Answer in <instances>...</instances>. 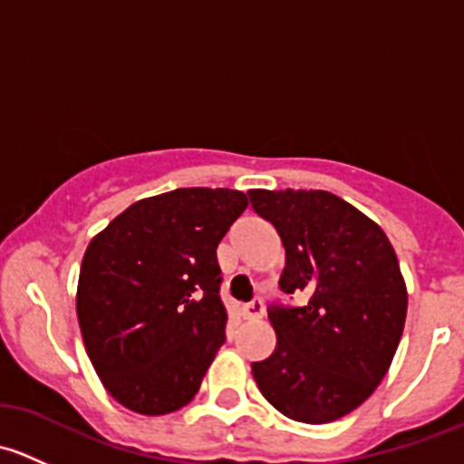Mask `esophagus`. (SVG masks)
<instances>
[{
	"label": "esophagus",
	"instance_id": "esophagus-1",
	"mask_svg": "<svg viewBox=\"0 0 464 464\" xmlns=\"http://www.w3.org/2000/svg\"><path fill=\"white\" fill-rule=\"evenodd\" d=\"M265 314V303H262V298H254L251 303H246L245 307H242V316L245 319H260V316Z\"/></svg>",
	"mask_w": 464,
	"mask_h": 464
}]
</instances>
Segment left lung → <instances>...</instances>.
<instances>
[{"mask_svg":"<svg viewBox=\"0 0 464 464\" xmlns=\"http://www.w3.org/2000/svg\"><path fill=\"white\" fill-rule=\"evenodd\" d=\"M285 246L278 287L301 305H269L276 350L251 363L274 409L296 422L343 418L372 395L406 321V285L386 233L327 190H249Z\"/></svg>","mask_w":464,"mask_h":464,"instance_id":"obj_1","label":"left lung"}]
</instances>
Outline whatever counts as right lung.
I'll return each mask as SVG.
<instances>
[{"label":"right lung","instance_id":"right-lung-1","mask_svg":"<svg viewBox=\"0 0 464 464\" xmlns=\"http://www.w3.org/2000/svg\"><path fill=\"white\" fill-rule=\"evenodd\" d=\"M249 206L231 188L141 199L89 242L78 278L82 341L125 409L166 415L199 391L227 341L215 249Z\"/></svg>","mask_w":464,"mask_h":464}]
</instances>
